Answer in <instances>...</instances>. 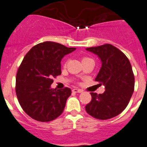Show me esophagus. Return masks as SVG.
<instances>
[{
  "label": "esophagus",
  "instance_id": "esophagus-1",
  "mask_svg": "<svg viewBox=\"0 0 147 147\" xmlns=\"http://www.w3.org/2000/svg\"><path fill=\"white\" fill-rule=\"evenodd\" d=\"M72 92H83V90H81V89H78V88H75L72 90Z\"/></svg>",
  "mask_w": 147,
  "mask_h": 147
}]
</instances>
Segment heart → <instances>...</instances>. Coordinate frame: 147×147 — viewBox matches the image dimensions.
Here are the masks:
<instances>
[{
  "label": "heart",
  "mask_w": 147,
  "mask_h": 147,
  "mask_svg": "<svg viewBox=\"0 0 147 147\" xmlns=\"http://www.w3.org/2000/svg\"><path fill=\"white\" fill-rule=\"evenodd\" d=\"M86 59H88V58H87V57H84V58H83V60H86Z\"/></svg>",
  "instance_id": "b5f03b06"
}]
</instances>
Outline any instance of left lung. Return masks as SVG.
Returning a JSON list of instances; mask_svg holds the SVG:
<instances>
[{"mask_svg": "<svg viewBox=\"0 0 147 147\" xmlns=\"http://www.w3.org/2000/svg\"><path fill=\"white\" fill-rule=\"evenodd\" d=\"M98 55L102 67L95 81L103 84L102 94L90 92L92 100L85 107L92 117L108 119L119 115L129 104L134 89V76L129 59L121 51L111 44L87 48Z\"/></svg>", "mask_w": 147, "mask_h": 147, "instance_id": "8db88e82", "label": "left lung"}]
</instances>
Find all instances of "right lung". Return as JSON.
Here are the masks:
<instances>
[{
	"mask_svg": "<svg viewBox=\"0 0 147 147\" xmlns=\"http://www.w3.org/2000/svg\"><path fill=\"white\" fill-rule=\"evenodd\" d=\"M60 43L44 42L24 56L16 74V92L22 109L39 122L54 120L63 111L71 90L51 88L53 78L61 74V60L76 50Z\"/></svg>",
	"mask_w": 147,
	"mask_h": 147,
	"instance_id": "add662e5",
	"label": "right lung"
}]
</instances>
